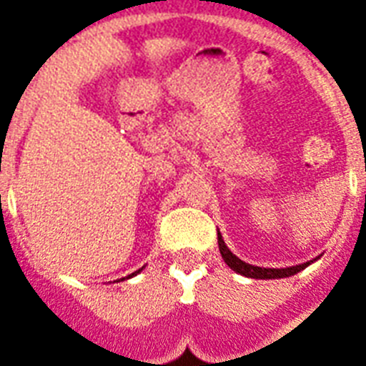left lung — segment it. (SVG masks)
I'll return each mask as SVG.
<instances>
[{
    "label": "left lung",
    "instance_id": "left-lung-1",
    "mask_svg": "<svg viewBox=\"0 0 366 366\" xmlns=\"http://www.w3.org/2000/svg\"><path fill=\"white\" fill-rule=\"evenodd\" d=\"M217 245H219V253H222L223 261L227 262V267L233 269L239 274L247 276V278H259V280H272V278H286V276L298 274L300 270H304L310 264V262H304V264H296V267H288V269H262V267H254V264H249V262L241 261L239 257L231 253L225 241L222 239V235L217 233Z\"/></svg>",
    "mask_w": 366,
    "mask_h": 366
}]
</instances>
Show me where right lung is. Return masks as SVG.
Returning a JSON list of instances; mask_svg holds the SVG:
<instances>
[{
    "instance_id": "1",
    "label": "right lung",
    "mask_w": 366,
    "mask_h": 366,
    "mask_svg": "<svg viewBox=\"0 0 366 366\" xmlns=\"http://www.w3.org/2000/svg\"><path fill=\"white\" fill-rule=\"evenodd\" d=\"M141 270H143V269H139V270H137V272H141ZM137 272H133V274H129V276H135Z\"/></svg>"
}]
</instances>
